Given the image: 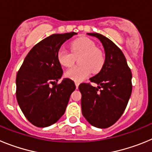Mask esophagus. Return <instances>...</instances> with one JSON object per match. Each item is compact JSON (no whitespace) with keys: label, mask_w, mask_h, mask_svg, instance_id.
<instances>
[{"label":"esophagus","mask_w":152,"mask_h":152,"mask_svg":"<svg viewBox=\"0 0 152 152\" xmlns=\"http://www.w3.org/2000/svg\"><path fill=\"white\" fill-rule=\"evenodd\" d=\"M75 86H76V88H78V86L79 84H80V82H79V81H75Z\"/></svg>","instance_id":"obj_1"}]
</instances>
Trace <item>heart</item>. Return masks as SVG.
<instances>
[{
    "instance_id": "obj_1",
    "label": "heart",
    "mask_w": 152,
    "mask_h": 152,
    "mask_svg": "<svg viewBox=\"0 0 152 152\" xmlns=\"http://www.w3.org/2000/svg\"><path fill=\"white\" fill-rule=\"evenodd\" d=\"M71 52L61 48L57 52L58 62L64 67H70L75 63V58H78L80 66L72 67L67 70L64 75L68 78L80 81L88 77L91 72L97 73L103 68L104 56L95 43L86 37L72 42L70 45Z\"/></svg>"
}]
</instances>
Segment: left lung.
<instances>
[{
    "instance_id": "obj_1",
    "label": "left lung",
    "mask_w": 152,
    "mask_h": 152,
    "mask_svg": "<svg viewBox=\"0 0 152 152\" xmlns=\"http://www.w3.org/2000/svg\"><path fill=\"white\" fill-rule=\"evenodd\" d=\"M100 39L106 53L100 72L90 78L91 83H81L82 114L92 126L105 129L116 123L124 113L131 96L132 72L121 49L100 33H88Z\"/></svg>"
}]
</instances>
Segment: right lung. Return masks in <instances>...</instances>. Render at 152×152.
<instances>
[{
  "label": "right lung",
  "mask_w": 152,
  "mask_h": 152,
  "mask_svg": "<svg viewBox=\"0 0 152 152\" xmlns=\"http://www.w3.org/2000/svg\"><path fill=\"white\" fill-rule=\"evenodd\" d=\"M76 33L52 34L35 45L26 56L16 78V96L28 121L37 127L54 124L65 112L76 87L64 78L57 52L64 42Z\"/></svg>",
  "instance_id": "right-lung-1"
}]
</instances>
